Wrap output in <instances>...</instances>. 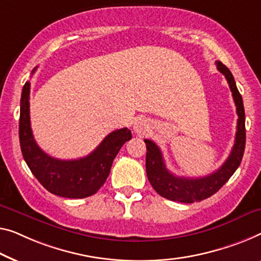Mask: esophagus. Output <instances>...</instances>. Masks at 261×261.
Here are the masks:
<instances>
[{"mask_svg": "<svg viewBox=\"0 0 261 261\" xmlns=\"http://www.w3.org/2000/svg\"><path fill=\"white\" fill-rule=\"evenodd\" d=\"M150 130V123L146 118H139L135 122L134 124V131L138 136H144L146 135Z\"/></svg>", "mask_w": 261, "mask_h": 261, "instance_id": "esophagus-1", "label": "esophagus"}]
</instances>
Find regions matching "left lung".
<instances>
[{
    "label": "left lung",
    "instance_id": "1",
    "mask_svg": "<svg viewBox=\"0 0 261 261\" xmlns=\"http://www.w3.org/2000/svg\"><path fill=\"white\" fill-rule=\"evenodd\" d=\"M217 69L223 73L230 85L233 99L237 107L238 123L234 145L228 158L223 165L208 176L200 178L177 177L166 168L162 151L158 145L150 139H144L146 144V174L154 191L169 200L179 203H194L204 200L219 191L225 182L230 179L242 163L245 143H246V130H245V110L240 92L236 85L234 77L226 65L217 61Z\"/></svg>",
    "mask_w": 261,
    "mask_h": 261
}]
</instances>
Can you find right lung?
<instances>
[{"instance_id":"right-lung-1","label":"right lung","mask_w":261,"mask_h":261,"mask_svg":"<svg viewBox=\"0 0 261 261\" xmlns=\"http://www.w3.org/2000/svg\"><path fill=\"white\" fill-rule=\"evenodd\" d=\"M37 67L33 70L36 71ZM30 82H25L21 96L19 111V145L23 158L43 188L64 198H87L102 188L110 173L112 162L123 144L132 135L127 127L109 134L90 154L72 161L53 158L35 142L30 126Z\"/></svg>"}]
</instances>
